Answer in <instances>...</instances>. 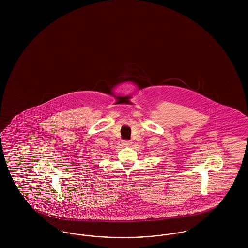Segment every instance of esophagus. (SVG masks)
<instances>
[{
    "label": "esophagus",
    "mask_w": 248,
    "mask_h": 248,
    "mask_svg": "<svg viewBox=\"0 0 248 248\" xmlns=\"http://www.w3.org/2000/svg\"><path fill=\"white\" fill-rule=\"evenodd\" d=\"M131 144H132L131 140H124L123 141V145H124V146H130Z\"/></svg>",
    "instance_id": "esophagus-1"
}]
</instances>
